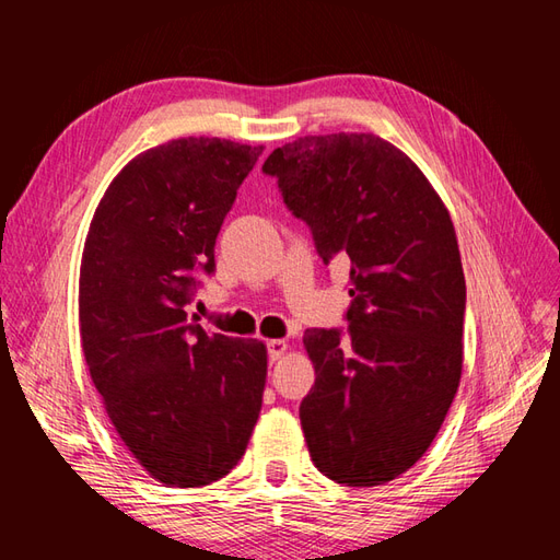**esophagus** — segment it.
Listing matches in <instances>:
<instances>
[{"instance_id": "esophagus-1", "label": "esophagus", "mask_w": 560, "mask_h": 560, "mask_svg": "<svg viewBox=\"0 0 560 560\" xmlns=\"http://www.w3.org/2000/svg\"><path fill=\"white\" fill-rule=\"evenodd\" d=\"M267 349H269V361L273 363V361H279L281 355H287L289 341H287V339H271V341L267 343Z\"/></svg>"}]
</instances>
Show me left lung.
Wrapping results in <instances>:
<instances>
[{"label": "left lung", "instance_id": "8db88e82", "mask_svg": "<svg viewBox=\"0 0 560 560\" xmlns=\"http://www.w3.org/2000/svg\"><path fill=\"white\" fill-rule=\"evenodd\" d=\"M319 257L351 261L349 337L305 329L315 385L301 425L315 467L380 486L431 447L457 395L467 287L455 225L407 153L373 132L299 137L269 153Z\"/></svg>", "mask_w": 560, "mask_h": 560}]
</instances>
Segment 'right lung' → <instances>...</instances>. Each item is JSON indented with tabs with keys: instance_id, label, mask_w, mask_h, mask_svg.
Segmentation results:
<instances>
[{
	"instance_id": "add662e5",
	"label": "right lung",
	"mask_w": 560,
	"mask_h": 560,
	"mask_svg": "<svg viewBox=\"0 0 560 560\" xmlns=\"http://www.w3.org/2000/svg\"><path fill=\"white\" fill-rule=\"evenodd\" d=\"M265 147L183 137L113 177L79 271V331L105 413L151 479L197 489L245 455L267 383V347L187 323L195 273Z\"/></svg>"
}]
</instances>
